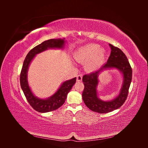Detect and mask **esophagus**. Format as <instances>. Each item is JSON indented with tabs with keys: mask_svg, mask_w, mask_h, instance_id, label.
Wrapping results in <instances>:
<instances>
[{
	"mask_svg": "<svg viewBox=\"0 0 148 148\" xmlns=\"http://www.w3.org/2000/svg\"><path fill=\"white\" fill-rule=\"evenodd\" d=\"M82 75H81V74H79V75H77V82H82Z\"/></svg>",
	"mask_w": 148,
	"mask_h": 148,
	"instance_id": "esophagus-1",
	"label": "esophagus"
}]
</instances>
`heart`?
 I'll list each match as a JSON object with an SVG mask.
<instances>
[{"label": "heart", "instance_id": "1", "mask_svg": "<svg viewBox=\"0 0 148 148\" xmlns=\"http://www.w3.org/2000/svg\"><path fill=\"white\" fill-rule=\"evenodd\" d=\"M75 58L78 62H85L89 60L86 64L88 70H96L102 64L105 58V52L100 49L98 44H88L79 48L75 53Z\"/></svg>", "mask_w": 148, "mask_h": 148}]
</instances>
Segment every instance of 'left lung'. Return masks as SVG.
<instances>
[{
	"label": "left lung",
	"mask_w": 148,
	"mask_h": 148,
	"mask_svg": "<svg viewBox=\"0 0 148 148\" xmlns=\"http://www.w3.org/2000/svg\"><path fill=\"white\" fill-rule=\"evenodd\" d=\"M111 53L107 63L99 70L83 77L84 89L82 94L83 101L88 108L100 114L108 113L119 109L126 101L132 79V69L127 56L119 48L109 44ZM119 69L124 76V82L119 95L110 101H103L97 97L96 88L98 76L101 71L107 68Z\"/></svg>",
	"instance_id": "left-lung-1"
}]
</instances>
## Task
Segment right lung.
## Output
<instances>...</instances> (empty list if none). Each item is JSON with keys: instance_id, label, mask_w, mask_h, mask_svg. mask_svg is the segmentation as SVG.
Instances as JSON below:
<instances>
[{"instance_id": "add662e5", "label": "right lung", "mask_w": 148, "mask_h": 148, "mask_svg": "<svg viewBox=\"0 0 148 148\" xmlns=\"http://www.w3.org/2000/svg\"><path fill=\"white\" fill-rule=\"evenodd\" d=\"M64 43L65 39H51L47 40L31 49L23 62L20 78L21 88L30 106L39 112H48L56 110L63 105L67 95L76 83L77 78L75 77L64 82L54 95L48 99H41L34 96L28 86L27 80L28 66L34 57L38 53L49 48H63Z\"/></svg>"}]
</instances>
